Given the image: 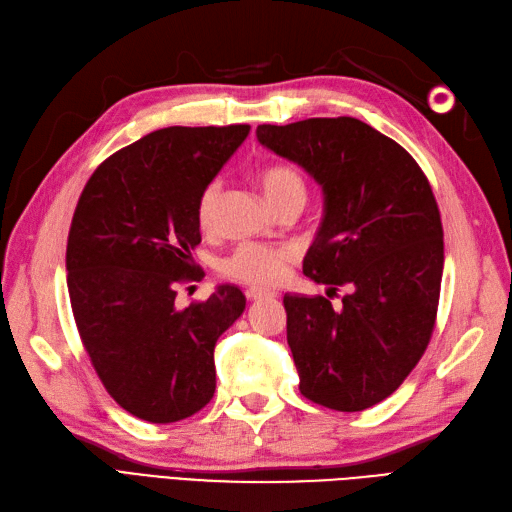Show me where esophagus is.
Here are the masks:
<instances>
[{
  "label": "esophagus",
  "instance_id": "esophagus-1",
  "mask_svg": "<svg viewBox=\"0 0 512 512\" xmlns=\"http://www.w3.org/2000/svg\"><path fill=\"white\" fill-rule=\"evenodd\" d=\"M244 295H246V300H251V302H257V300H263V298H274L272 291L261 289V287H249L244 291Z\"/></svg>",
  "mask_w": 512,
  "mask_h": 512
}]
</instances>
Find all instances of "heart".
Listing matches in <instances>:
<instances>
[{
    "mask_svg": "<svg viewBox=\"0 0 512 512\" xmlns=\"http://www.w3.org/2000/svg\"><path fill=\"white\" fill-rule=\"evenodd\" d=\"M257 183L274 210L289 204H306L308 185L302 172L291 163H270L257 172ZM219 204V185L210 183L197 200L195 217L202 229H210ZM293 261V251L287 246H268L244 242L221 259L219 270L223 276L253 287H274L285 278Z\"/></svg>",
    "mask_w": 512,
    "mask_h": 512,
    "instance_id": "1",
    "label": "heart"
}]
</instances>
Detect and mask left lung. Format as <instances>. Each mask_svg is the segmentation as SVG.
Returning a JSON list of instances; mask_svg holds the SVG:
<instances>
[{
  "instance_id": "left-lung-1",
  "label": "left lung",
  "mask_w": 512,
  "mask_h": 512,
  "mask_svg": "<svg viewBox=\"0 0 512 512\" xmlns=\"http://www.w3.org/2000/svg\"><path fill=\"white\" fill-rule=\"evenodd\" d=\"M257 138L325 195L304 274L327 298H283L300 391L325 408L366 410L404 383L436 325L444 242L430 180L406 148L353 117L259 125Z\"/></svg>"
}]
</instances>
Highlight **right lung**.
Returning a JSON list of instances; mask_svg holds the SVG:
<instances>
[{
	"label": "right lung",
	"instance_id": "add662e5",
	"mask_svg": "<svg viewBox=\"0 0 512 512\" xmlns=\"http://www.w3.org/2000/svg\"><path fill=\"white\" fill-rule=\"evenodd\" d=\"M251 125L166 127L102 161L76 204L65 268L74 321L110 398L148 423L202 410L217 387L214 344L244 310L221 285L176 306L204 272L197 200Z\"/></svg>",
	"mask_w": 512,
	"mask_h": 512
}]
</instances>
